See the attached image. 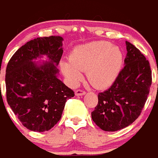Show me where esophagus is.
Returning <instances> with one entry per match:
<instances>
[{
	"mask_svg": "<svg viewBox=\"0 0 158 158\" xmlns=\"http://www.w3.org/2000/svg\"><path fill=\"white\" fill-rule=\"evenodd\" d=\"M75 94H76L77 96H81V95H84L86 93H85V91H83V90H81V89H77V90H76V92H75Z\"/></svg>",
	"mask_w": 158,
	"mask_h": 158,
	"instance_id": "esophagus-1",
	"label": "esophagus"
}]
</instances>
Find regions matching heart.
<instances>
[{"label":"heart","mask_w":158,"mask_h":158,"mask_svg":"<svg viewBox=\"0 0 158 158\" xmlns=\"http://www.w3.org/2000/svg\"><path fill=\"white\" fill-rule=\"evenodd\" d=\"M70 61L60 64L64 75L73 83L87 71L88 81L94 88H105L112 84L120 73L123 54L117 46L99 41L78 46L70 53Z\"/></svg>","instance_id":"1"}]
</instances>
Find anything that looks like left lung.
I'll list each match as a JSON object with an SVG mask.
<instances>
[{"label": "left lung", "instance_id": "obj_1", "mask_svg": "<svg viewBox=\"0 0 158 158\" xmlns=\"http://www.w3.org/2000/svg\"><path fill=\"white\" fill-rule=\"evenodd\" d=\"M125 65L107 90L98 94L92 119L102 130H120L140 115L152 86L150 64L137 48L126 41Z\"/></svg>", "mask_w": 158, "mask_h": 158}]
</instances>
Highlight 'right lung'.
<instances>
[{
	"instance_id": "right-lung-1",
	"label": "right lung",
	"mask_w": 158,
	"mask_h": 158,
	"mask_svg": "<svg viewBox=\"0 0 158 158\" xmlns=\"http://www.w3.org/2000/svg\"><path fill=\"white\" fill-rule=\"evenodd\" d=\"M61 36L37 37L13 55L6 70V100L24 127L35 132L51 129L61 118L74 92L58 78L63 54ZM45 55L48 62L34 60Z\"/></svg>"
}]
</instances>
